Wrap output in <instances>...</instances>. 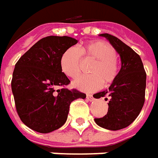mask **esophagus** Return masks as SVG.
Segmentation results:
<instances>
[{
    "instance_id": "esophagus-1",
    "label": "esophagus",
    "mask_w": 158,
    "mask_h": 158,
    "mask_svg": "<svg viewBox=\"0 0 158 158\" xmlns=\"http://www.w3.org/2000/svg\"><path fill=\"white\" fill-rule=\"evenodd\" d=\"M86 98H87V100H89L90 102H92L94 100V98H93L92 95H86Z\"/></svg>"
}]
</instances>
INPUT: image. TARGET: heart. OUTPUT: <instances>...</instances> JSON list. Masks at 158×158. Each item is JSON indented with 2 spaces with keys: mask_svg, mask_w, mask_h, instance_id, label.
I'll return each instance as SVG.
<instances>
[{
  "mask_svg": "<svg viewBox=\"0 0 158 158\" xmlns=\"http://www.w3.org/2000/svg\"><path fill=\"white\" fill-rule=\"evenodd\" d=\"M81 56L93 60L89 68L90 75L82 76L73 82V86L83 92H93L110 85L118 74L117 51L109 43L96 40L82 46L79 49L69 48L61 54L60 65L61 71L67 77L77 79L81 73Z\"/></svg>",
  "mask_w": 158,
  "mask_h": 158,
  "instance_id": "obj_1",
  "label": "heart"
}]
</instances>
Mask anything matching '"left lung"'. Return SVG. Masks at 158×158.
<instances>
[{
  "label": "left lung",
  "instance_id": "1",
  "mask_svg": "<svg viewBox=\"0 0 158 158\" xmlns=\"http://www.w3.org/2000/svg\"><path fill=\"white\" fill-rule=\"evenodd\" d=\"M99 35L106 37L119 54L121 69L109 89L95 94L96 98H109V108L105 117L94 120L102 128L118 131L129 126L142 110L145 99L146 73L141 58L133 49L113 35Z\"/></svg>",
  "mask_w": 158,
  "mask_h": 158
}]
</instances>
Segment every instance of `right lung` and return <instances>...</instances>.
<instances>
[{
    "instance_id": "obj_1",
    "label": "right lung",
    "mask_w": 158,
    "mask_h": 158,
    "mask_svg": "<svg viewBox=\"0 0 158 158\" xmlns=\"http://www.w3.org/2000/svg\"><path fill=\"white\" fill-rule=\"evenodd\" d=\"M78 40L68 36L40 40L17 61L11 87L17 113L24 124L40 133L52 132L67 119L69 107L86 95L65 88L70 83L60 65L61 54ZM61 88L57 91L55 88Z\"/></svg>"
}]
</instances>
